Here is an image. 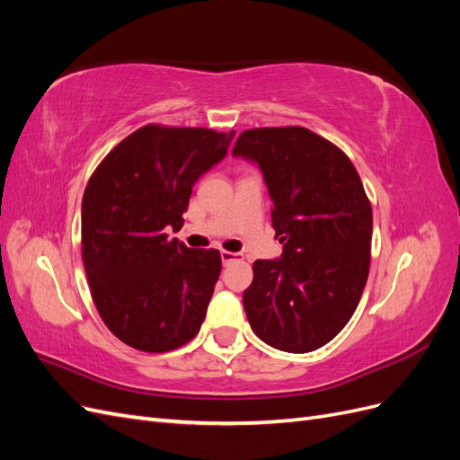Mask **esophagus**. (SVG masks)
<instances>
[{"label":"esophagus","mask_w":460,"mask_h":460,"mask_svg":"<svg viewBox=\"0 0 460 460\" xmlns=\"http://www.w3.org/2000/svg\"><path fill=\"white\" fill-rule=\"evenodd\" d=\"M220 259H222V264H230L232 261H238L240 255L232 252H220Z\"/></svg>","instance_id":"1"}]
</instances>
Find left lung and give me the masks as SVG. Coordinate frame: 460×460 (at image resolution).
I'll return each mask as SVG.
<instances>
[{
	"label": "left lung",
	"instance_id": "1",
	"mask_svg": "<svg viewBox=\"0 0 460 460\" xmlns=\"http://www.w3.org/2000/svg\"><path fill=\"white\" fill-rule=\"evenodd\" d=\"M234 157L257 163L282 257L253 262L243 309L274 349L309 353L336 338L363 296L372 207L345 153L303 127L240 134Z\"/></svg>",
	"mask_w": 460,
	"mask_h": 460
}]
</instances>
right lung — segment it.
<instances>
[{"instance_id": "obj_1", "label": "right lung", "mask_w": 460, "mask_h": 460, "mask_svg": "<svg viewBox=\"0 0 460 460\" xmlns=\"http://www.w3.org/2000/svg\"><path fill=\"white\" fill-rule=\"evenodd\" d=\"M234 134L147 124L111 149L82 198V259L105 326L134 349L164 353L196 338L220 274L217 249H190L191 188Z\"/></svg>"}]
</instances>
